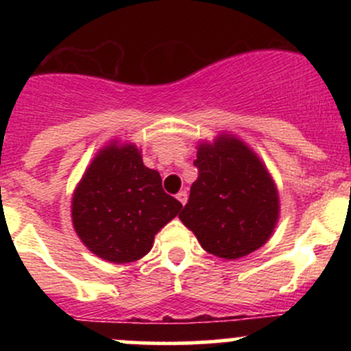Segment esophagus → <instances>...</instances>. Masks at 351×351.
I'll list each match as a JSON object with an SVG mask.
<instances>
[{"instance_id": "1", "label": "esophagus", "mask_w": 351, "mask_h": 351, "mask_svg": "<svg viewBox=\"0 0 351 351\" xmlns=\"http://www.w3.org/2000/svg\"><path fill=\"white\" fill-rule=\"evenodd\" d=\"M176 198H178V200H180V204L185 205L186 204V198H189V193H186V190H182V192H180L178 195H176Z\"/></svg>"}]
</instances>
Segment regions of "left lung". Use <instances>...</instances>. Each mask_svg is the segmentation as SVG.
<instances>
[{"instance_id":"left-lung-1","label":"left lung","mask_w":351,"mask_h":351,"mask_svg":"<svg viewBox=\"0 0 351 351\" xmlns=\"http://www.w3.org/2000/svg\"><path fill=\"white\" fill-rule=\"evenodd\" d=\"M198 178L180 214L207 253L238 260L270 239L278 192L261 159L238 137L221 134L197 147Z\"/></svg>"}]
</instances>
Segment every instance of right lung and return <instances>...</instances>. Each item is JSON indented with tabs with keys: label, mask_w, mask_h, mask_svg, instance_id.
<instances>
[{
	"label": "right lung",
	"mask_w": 351,
	"mask_h": 351,
	"mask_svg": "<svg viewBox=\"0 0 351 351\" xmlns=\"http://www.w3.org/2000/svg\"><path fill=\"white\" fill-rule=\"evenodd\" d=\"M182 204L162 190L134 144L112 143L91 161L73 193L71 217L84 246L112 263H130L153 247L154 236Z\"/></svg>",
	"instance_id": "right-lung-1"
}]
</instances>
